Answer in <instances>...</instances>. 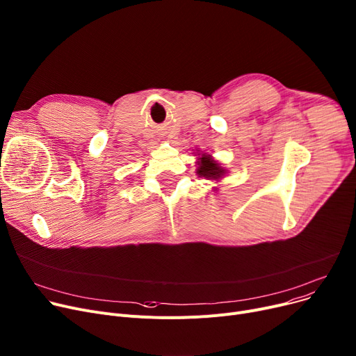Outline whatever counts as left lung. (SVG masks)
I'll use <instances>...</instances> for the list:
<instances>
[{"label":"left lung","mask_w":356,"mask_h":356,"mask_svg":"<svg viewBox=\"0 0 356 356\" xmlns=\"http://www.w3.org/2000/svg\"><path fill=\"white\" fill-rule=\"evenodd\" d=\"M197 163H198L197 174L200 177H204L207 179H220V178H222L224 168H222V166H220V163L217 161H214L211 158V155L202 154L201 158H198Z\"/></svg>","instance_id":"8db88e82"}]
</instances>
